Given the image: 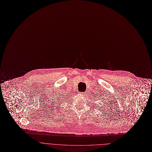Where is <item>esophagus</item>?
Returning a JSON list of instances; mask_svg holds the SVG:
<instances>
[{
	"instance_id": "1",
	"label": "esophagus",
	"mask_w": 152,
	"mask_h": 152,
	"mask_svg": "<svg viewBox=\"0 0 152 152\" xmlns=\"http://www.w3.org/2000/svg\"><path fill=\"white\" fill-rule=\"evenodd\" d=\"M82 93H83V92H82Z\"/></svg>"
}]
</instances>
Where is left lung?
Returning <instances> with one entry per match:
<instances>
[{"label":"left lung","instance_id":"8db88e82","mask_svg":"<svg viewBox=\"0 0 152 152\" xmlns=\"http://www.w3.org/2000/svg\"><path fill=\"white\" fill-rule=\"evenodd\" d=\"M112 102H111V101H110V102H108L107 103V101H103V103L104 104V105H103V106H103V107H108V106H112ZM110 105V106H109V105Z\"/></svg>","mask_w":152,"mask_h":152}]
</instances>
